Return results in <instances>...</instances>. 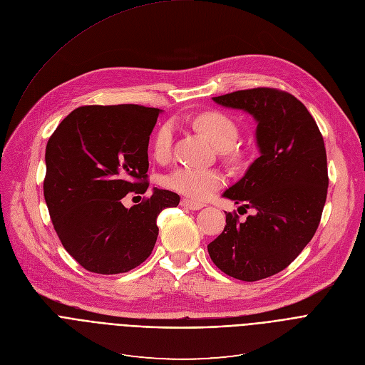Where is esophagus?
I'll use <instances>...</instances> for the list:
<instances>
[{"instance_id":"esophagus-1","label":"esophagus","mask_w":365,"mask_h":365,"mask_svg":"<svg viewBox=\"0 0 365 365\" xmlns=\"http://www.w3.org/2000/svg\"><path fill=\"white\" fill-rule=\"evenodd\" d=\"M180 205L183 207V208H187V210H201L202 207H204V204H200V202H195V201H192V200H187V198H183L182 200V202H180Z\"/></svg>"}]
</instances>
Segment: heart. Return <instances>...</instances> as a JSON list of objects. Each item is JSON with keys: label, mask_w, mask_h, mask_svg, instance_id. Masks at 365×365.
Listing matches in <instances>:
<instances>
[{"label": "heart", "mask_w": 365, "mask_h": 365, "mask_svg": "<svg viewBox=\"0 0 365 365\" xmlns=\"http://www.w3.org/2000/svg\"><path fill=\"white\" fill-rule=\"evenodd\" d=\"M197 130L208 136L218 148L227 155H235L232 147L239 138V126L236 121L223 111L207 110L197 114L192 120ZM173 126L163 123L153 139V153L160 161H164L172 154ZM225 185V176L214 168H200L183 165L167 176V186L192 201H207L217 189Z\"/></svg>", "instance_id": "obj_1"}]
</instances>
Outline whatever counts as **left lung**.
Segmentation results:
<instances>
[{
  "mask_svg": "<svg viewBox=\"0 0 365 365\" xmlns=\"http://www.w3.org/2000/svg\"><path fill=\"white\" fill-rule=\"evenodd\" d=\"M212 100L254 115L261 155L223 193L254 214L239 222L226 212L208 254L227 276L257 282L284 270L320 225L329 186L324 140L307 107L286 91L252 88Z\"/></svg>",
  "mask_w": 365,
  "mask_h": 365,
  "instance_id": "1",
  "label": "left lung"
}]
</instances>
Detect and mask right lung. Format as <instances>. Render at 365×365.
<instances>
[{"label": "right lung", "mask_w": 365, "mask_h": 365, "mask_svg": "<svg viewBox=\"0 0 365 365\" xmlns=\"http://www.w3.org/2000/svg\"><path fill=\"white\" fill-rule=\"evenodd\" d=\"M161 110L138 104L83 106L48 139L43 197L64 250L85 270L130 272L147 259L158 236L157 217L180 197L154 189L140 204H121L147 192L148 142Z\"/></svg>", "instance_id": "right-lung-1"}]
</instances>
